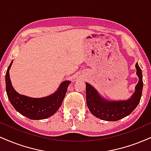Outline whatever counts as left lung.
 Segmentation results:
<instances>
[{
    "label": "left lung",
    "instance_id": "1",
    "mask_svg": "<svg viewBox=\"0 0 151 151\" xmlns=\"http://www.w3.org/2000/svg\"><path fill=\"white\" fill-rule=\"evenodd\" d=\"M138 82L131 96L126 100L111 101L102 96L99 91L89 83L86 82V104L94 116L104 121H116L129 116L139 104L143 91L142 71L136 64Z\"/></svg>",
    "mask_w": 151,
    "mask_h": 151
}]
</instances>
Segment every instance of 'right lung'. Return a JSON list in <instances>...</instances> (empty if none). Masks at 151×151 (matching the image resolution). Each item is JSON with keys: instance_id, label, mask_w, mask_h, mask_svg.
<instances>
[{"instance_id": "obj_1", "label": "right lung", "mask_w": 151, "mask_h": 151, "mask_svg": "<svg viewBox=\"0 0 151 151\" xmlns=\"http://www.w3.org/2000/svg\"><path fill=\"white\" fill-rule=\"evenodd\" d=\"M10 62L6 74V87L8 99L15 110L32 120H41L51 116L61 106L71 81H62L56 91L42 98H32L20 94L14 89L10 78Z\"/></svg>"}]
</instances>
